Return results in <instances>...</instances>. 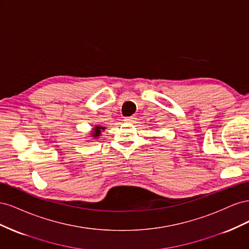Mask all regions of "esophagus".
Here are the masks:
<instances>
[{
	"mask_svg": "<svg viewBox=\"0 0 249 249\" xmlns=\"http://www.w3.org/2000/svg\"><path fill=\"white\" fill-rule=\"evenodd\" d=\"M136 117H135V116H130V117H125L124 118V120H125V122L126 123H130V124H133V123H135V122H136Z\"/></svg>",
	"mask_w": 249,
	"mask_h": 249,
	"instance_id": "obj_1",
	"label": "esophagus"
}]
</instances>
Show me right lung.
Instances as JSON below:
<instances>
[{
  "instance_id": "1",
  "label": "right lung",
  "mask_w": 249,
  "mask_h": 249,
  "mask_svg": "<svg viewBox=\"0 0 249 249\" xmlns=\"http://www.w3.org/2000/svg\"><path fill=\"white\" fill-rule=\"evenodd\" d=\"M106 130V126H102V125H95L93 129L90 131V133L88 134L90 137H91L92 139H97L99 138L101 135H102V132Z\"/></svg>"
}]
</instances>
